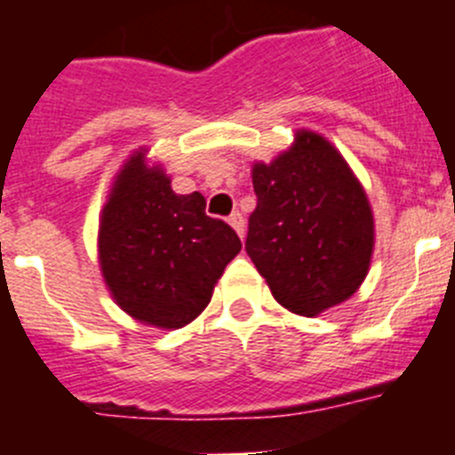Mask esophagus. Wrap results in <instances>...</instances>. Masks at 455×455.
<instances>
[{
  "label": "esophagus",
  "mask_w": 455,
  "mask_h": 455,
  "mask_svg": "<svg viewBox=\"0 0 455 455\" xmlns=\"http://www.w3.org/2000/svg\"><path fill=\"white\" fill-rule=\"evenodd\" d=\"M228 223H230L232 228H235L236 235H239L241 239H243V235H246V225H243V216H241L239 212H235V214H232L230 219H228Z\"/></svg>",
  "instance_id": "esophagus-1"
}]
</instances>
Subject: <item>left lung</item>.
I'll list each match as a JSON object with an SVG mask.
<instances>
[{
	"instance_id": "obj_1",
	"label": "left lung",
	"mask_w": 455,
	"mask_h": 455,
	"mask_svg": "<svg viewBox=\"0 0 455 455\" xmlns=\"http://www.w3.org/2000/svg\"><path fill=\"white\" fill-rule=\"evenodd\" d=\"M257 207L246 252L273 299L319 316L360 289L373 255L367 191L331 140L299 130L271 164H252Z\"/></svg>"
}]
</instances>
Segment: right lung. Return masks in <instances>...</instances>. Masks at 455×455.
<instances>
[{"instance_id":"1","label":"right lung","mask_w":455,"mask_h":455,"mask_svg":"<svg viewBox=\"0 0 455 455\" xmlns=\"http://www.w3.org/2000/svg\"><path fill=\"white\" fill-rule=\"evenodd\" d=\"M241 251L230 225L204 214L198 191L178 196L162 164L132 152L107 196L98 230L104 284L123 312L178 331L203 315Z\"/></svg>"}]
</instances>
